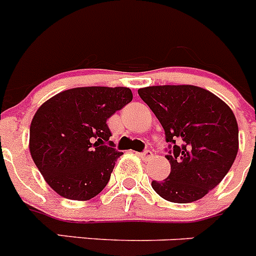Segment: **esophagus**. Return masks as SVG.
<instances>
[{"label": "esophagus", "mask_w": 256, "mask_h": 256, "mask_svg": "<svg viewBox=\"0 0 256 256\" xmlns=\"http://www.w3.org/2000/svg\"><path fill=\"white\" fill-rule=\"evenodd\" d=\"M139 155L140 158H142V160H149V159H152V152H150V150H146V152H139Z\"/></svg>", "instance_id": "obj_1"}]
</instances>
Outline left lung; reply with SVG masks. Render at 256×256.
I'll return each instance as SVG.
<instances>
[{
	"label": "left lung",
	"mask_w": 256,
	"mask_h": 256,
	"mask_svg": "<svg viewBox=\"0 0 256 256\" xmlns=\"http://www.w3.org/2000/svg\"><path fill=\"white\" fill-rule=\"evenodd\" d=\"M138 92L172 144L166 155L170 174L160 182L152 180V190L174 204L200 200L225 178L238 155V128L232 110L197 86H152Z\"/></svg>",
	"instance_id": "obj_1"
}]
</instances>
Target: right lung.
Returning <instances> with one entry per match:
<instances>
[{
	"mask_svg": "<svg viewBox=\"0 0 256 256\" xmlns=\"http://www.w3.org/2000/svg\"><path fill=\"white\" fill-rule=\"evenodd\" d=\"M128 87H78L42 104L30 125L28 149L45 182L68 200H88L108 183L122 152L106 121L131 102Z\"/></svg>",
	"mask_w": 256,
	"mask_h": 256,
	"instance_id": "obj_1",
	"label": "right lung"
}]
</instances>
